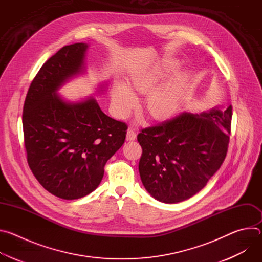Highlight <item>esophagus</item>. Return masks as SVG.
<instances>
[{"mask_svg": "<svg viewBox=\"0 0 262 262\" xmlns=\"http://www.w3.org/2000/svg\"><path fill=\"white\" fill-rule=\"evenodd\" d=\"M137 135L135 133V130L133 129H127V133H126V141H134L136 139Z\"/></svg>", "mask_w": 262, "mask_h": 262, "instance_id": "1", "label": "esophagus"}]
</instances>
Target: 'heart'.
I'll list each match as a JSON object with an SVG mask.
<instances>
[{
    "label": "heart",
    "instance_id": "heart-1",
    "mask_svg": "<svg viewBox=\"0 0 262 262\" xmlns=\"http://www.w3.org/2000/svg\"><path fill=\"white\" fill-rule=\"evenodd\" d=\"M174 69V63H160L133 78L128 87L122 83L116 84L112 91L115 114L123 118L130 113L137 103L136 96L131 92L133 91L143 94L148 92L144 101V110L150 118L165 120L174 116L179 111L182 100L189 90V77L183 72H178L157 86Z\"/></svg>",
    "mask_w": 262,
    "mask_h": 262
}]
</instances>
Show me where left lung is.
I'll return each mask as SVG.
<instances>
[{"label": "left lung", "mask_w": 262, "mask_h": 262, "mask_svg": "<svg viewBox=\"0 0 262 262\" xmlns=\"http://www.w3.org/2000/svg\"><path fill=\"white\" fill-rule=\"evenodd\" d=\"M232 106L198 115L182 113L141 129L139 162L147 192L164 203H178L197 194L226 158Z\"/></svg>", "instance_id": "left-lung-1"}]
</instances>
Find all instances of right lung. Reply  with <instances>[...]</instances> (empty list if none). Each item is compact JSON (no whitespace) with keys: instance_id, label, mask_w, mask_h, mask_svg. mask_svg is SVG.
<instances>
[{"instance_id":"obj_1","label":"right lung","mask_w":262,"mask_h":262,"mask_svg":"<svg viewBox=\"0 0 262 262\" xmlns=\"http://www.w3.org/2000/svg\"><path fill=\"white\" fill-rule=\"evenodd\" d=\"M87 49V43H74L52 56L32 81L23 111L29 167L47 191L66 200L97 188L127 129L124 122L106 116L93 97L74 103L57 94L83 71Z\"/></svg>"}]
</instances>
